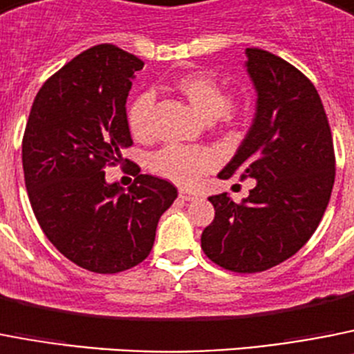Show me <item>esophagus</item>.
<instances>
[{
  "label": "esophagus",
  "instance_id": "obj_1",
  "mask_svg": "<svg viewBox=\"0 0 354 354\" xmlns=\"http://www.w3.org/2000/svg\"><path fill=\"white\" fill-rule=\"evenodd\" d=\"M180 199H181V201H194V199H198V194H196V192H190V190L181 189L180 190Z\"/></svg>",
  "mask_w": 354,
  "mask_h": 354
}]
</instances>
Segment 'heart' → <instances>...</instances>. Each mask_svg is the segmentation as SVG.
<instances>
[{"instance_id": "1", "label": "heart", "mask_w": 354, "mask_h": 354, "mask_svg": "<svg viewBox=\"0 0 354 354\" xmlns=\"http://www.w3.org/2000/svg\"><path fill=\"white\" fill-rule=\"evenodd\" d=\"M173 88L185 97L207 121H230L232 119V94L228 87L205 73H189L178 76L173 82ZM155 97L151 92H142L135 97L126 110L128 130L135 139H146L149 135V119H151ZM215 156L205 147L167 146L149 160V169L156 176L173 181L178 185L192 187L205 173L212 171Z\"/></svg>"}]
</instances>
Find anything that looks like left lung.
Here are the masks:
<instances>
[{
	"label": "left lung",
	"instance_id": "1",
	"mask_svg": "<svg viewBox=\"0 0 354 354\" xmlns=\"http://www.w3.org/2000/svg\"><path fill=\"white\" fill-rule=\"evenodd\" d=\"M245 69L257 88V112L235 156L217 176L257 180L235 203L210 196L215 217L201 248L233 272H262L308 242L330 203L335 181L331 130L317 88L287 60L245 49Z\"/></svg>",
	"mask_w": 354,
	"mask_h": 354
}]
</instances>
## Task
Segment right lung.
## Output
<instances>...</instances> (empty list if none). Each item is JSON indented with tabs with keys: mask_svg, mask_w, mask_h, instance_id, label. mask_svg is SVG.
<instances>
[{
	"mask_svg": "<svg viewBox=\"0 0 354 354\" xmlns=\"http://www.w3.org/2000/svg\"><path fill=\"white\" fill-rule=\"evenodd\" d=\"M144 62L118 46L87 49L37 92L23 137V171L48 241L76 266L115 274L146 260L173 183L133 174L128 190L104 180L133 144L126 97Z\"/></svg>",
	"mask_w": 354,
	"mask_h": 354,
	"instance_id": "add662e5",
	"label": "right lung"
}]
</instances>
